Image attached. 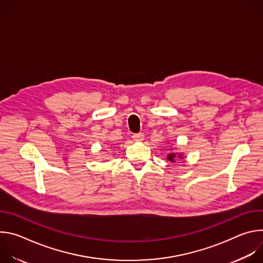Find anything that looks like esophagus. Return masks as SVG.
Masks as SVG:
<instances>
[{
  "label": "esophagus",
  "mask_w": 263,
  "mask_h": 263,
  "mask_svg": "<svg viewBox=\"0 0 263 263\" xmlns=\"http://www.w3.org/2000/svg\"><path fill=\"white\" fill-rule=\"evenodd\" d=\"M132 138L135 141H142L144 139V135H143V133H135V134H133Z\"/></svg>",
  "instance_id": "34e87169"
}]
</instances>
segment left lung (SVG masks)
Wrapping results in <instances>:
<instances>
[{
  "label": "left lung",
  "mask_w": 263,
  "mask_h": 263,
  "mask_svg": "<svg viewBox=\"0 0 263 263\" xmlns=\"http://www.w3.org/2000/svg\"><path fill=\"white\" fill-rule=\"evenodd\" d=\"M183 156H182V154H176V153H170L168 155H167V159L170 160V161H172V162H175V159L176 158H182Z\"/></svg>",
  "instance_id": "1"
}]
</instances>
